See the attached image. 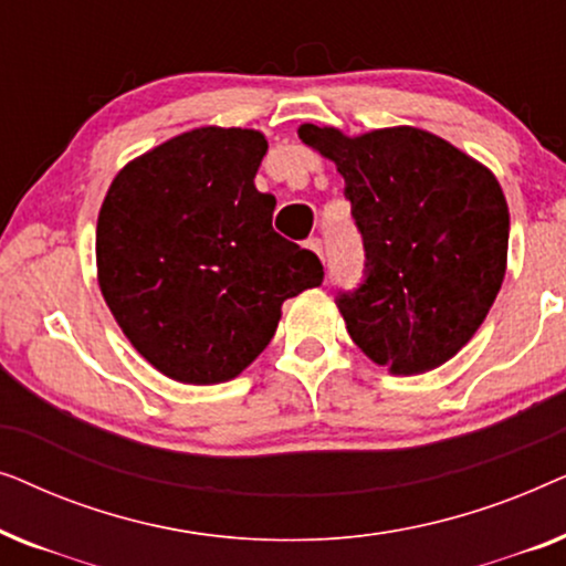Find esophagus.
<instances>
[{
	"instance_id": "34e87169",
	"label": "esophagus",
	"mask_w": 566,
	"mask_h": 566,
	"mask_svg": "<svg viewBox=\"0 0 566 566\" xmlns=\"http://www.w3.org/2000/svg\"><path fill=\"white\" fill-rule=\"evenodd\" d=\"M306 247H308V250H312V252H316V254H319V258L324 260V242H322V239H319V237H312V239H308V242H306Z\"/></svg>"
}]
</instances>
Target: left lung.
Here are the masks:
<instances>
[{"label": "left lung", "mask_w": 566, "mask_h": 566, "mask_svg": "<svg viewBox=\"0 0 566 566\" xmlns=\"http://www.w3.org/2000/svg\"><path fill=\"white\" fill-rule=\"evenodd\" d=\"M298 138L337 165L366 270L337 293L353 343L391 374L438 368L474 337L507 265L510 213L490 169L420 128Z\"/></svg>", "instance_id": "obj_1"}]
</instances>
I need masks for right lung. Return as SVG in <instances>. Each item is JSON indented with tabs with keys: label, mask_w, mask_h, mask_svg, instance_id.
Masks as SVG:
<instances>
[{
	"label": "right lung",
	"mask_w": 566,
	"mask_h": 566,
	"mask_svg": "<svg viewBox=\"0 0 566 566\" xmlns=\"http://www.w3.org/2000/svg\"><path fill=\"white\" fill-rule=\"evenodd\" d=\"M265 136L196 128L126 165L97 219L99 291L130 345L182 384H221L265 350L285 298L322 285L254 188Z\"/></svg>",
	"instance_id": "right-lung-1"
}]
</instances>
